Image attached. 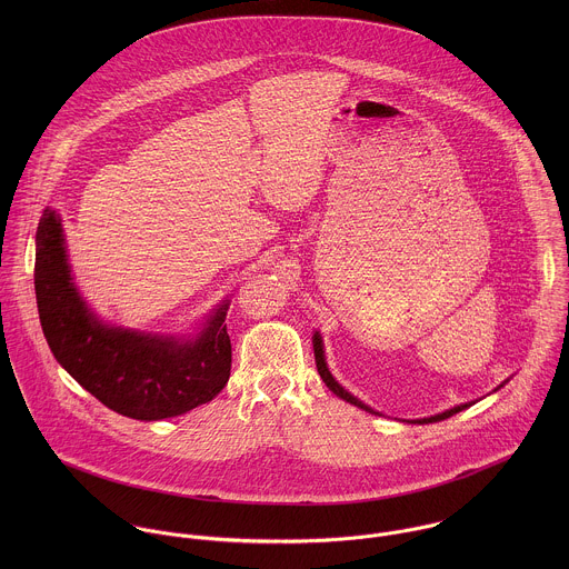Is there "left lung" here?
Returning <instances> with one entry per match:
<instances>
[{
	"instance_id": "1",
	"label": "left lung",
	"mask_w": 569,
	"mask_h": 569,
	"mask_svg": "<svg viewBox=\"0 0 569 569\" xmlns=\"http://www.w3.org/2000/svg\"><path fill=\"white\" fill-rule=\"evenodd\" d=\"M313 350H316V366H318V372H320V377H322V381L326 383V388L330 390V392H335L339 399H343L346 403H350V406L361 407V409H366V411H370V413H377L375 409H370V407L366 406V403H361L359 399H355L350 392H346L335 379H332V375L328 372V366H326L325 359V346H322V337H320V332H316V337H313ZM503 386V383H501ZM499 386V388H501ZM497 388V390H499ZM473 403H465V406L451 407V409H447V411H442V413H436V416H429V418H418V420H409V422H418V425H425V422H438V420H445V418H449V416H453V413H458V411H462V409H467V407H471Z\"/></svg>"
}]
</instances>
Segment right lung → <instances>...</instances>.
Instances as JSON below:
<instances>
[{
  "mask_svg": "<svg viewBox=\"0 0 569 569\" xmlns=\"http://www.w3.org/2000/svg\"><path fill=\"white\" fill-rule=\"evenodd\" d=\"M34 291L43 335L57 361L102 406L162 420L212 401L228 383L232 343L223 302L197 339L102 325L82 302L68 262L61 219L46 212L37 230Z\"/></svg>",
  "mask_w": 569,
  "mask_h": 569,
  "instance_id": "right-lung-1",
  "label": "right lung"
}]
</instances>
